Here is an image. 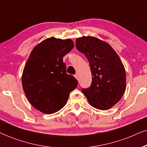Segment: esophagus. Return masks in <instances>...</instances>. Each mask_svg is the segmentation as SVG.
Listing matches in <instances>:
<instances>
[{
  "mask_svg": "<svg viewBox=\"0 0 147 147\" xmlns=\"http://www.w3.org/2000/svg\"><path fill=\"white\" fill-rule=\"evenodd\" d=\"M75 77L77 79V80H79V75H78V74H76V75H75Z\"/></svg>",
  "mask_w": 147,
  "mask_h": 147,
  "instance_id": "34e87169",
  "label": "esophagus"
}]
</instances>
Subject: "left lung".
<instances>
[{"mask_svg":"<svg viewBox=\"0 0 147 147\" xmlns=\"http://www.w3.org/2000/svg\"><path fill=\"white\" fill-rule=\"evenodd\" d=\"M76 48L87 57L93 77L90 87L82 92L95 108L110 109L126 89V72L120 58L110 45L95 37L77 38Z\"/></svg>","mask_w":147,"mask_h":147,"instance_id":"left-lung-1","label":"left lung"}]
</instances>
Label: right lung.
Here are the masks:
<instances>
[{
    "label": "right lung",
    "mask_w": 147,
    "mask_h": 147,
    "mask_svg": "<svg viewBox=\"0 0 147 147\" xmlns=\"http://www.w3.org/2000/svg\"><path fill=\"white\" fill-rule=\"evenodd\" d=\"M70 39L50 38L33 49L25 64L22 85L31 104L41 112L51 114L64 106L78 81L66 73L63 57L73 48Z\"/></svg>",
    "instance_id": "1"
}]
</instances>
